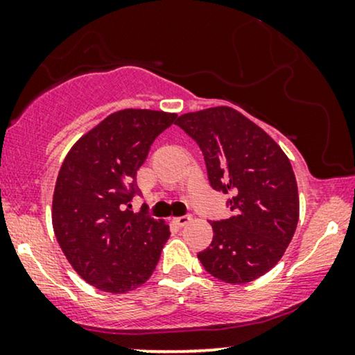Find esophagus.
Listing matches in <instances>:
<instances>
[{
    "label": "esophagus",
    "instance_id": "esophagus-1",
    "mask_svg": "<svg viewBox=\"0 0 355 355\" xmlns=\"http://www.w3.org/2000/svg\"><path fill=\"white\" fill-rule=\"evenodd\" d=\"M191 220H192V216L191 215H184V216H176V218H173V223L176 226H179V227H182V226H186L187 223H191Z\"/></svg>",
    "mask_w": 355,
    "mask_h": 355
}]
</instances>
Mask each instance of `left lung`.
<instances>
[{
	"label": "left lung",
	"instance_id": "8db88e82",
	"mask_svg": "<svg viewBox=\"0 0 355 355\" xmlns=\"http://www.w3.org/2000/svg\"><path fill=\"white\" fill-rule=\"evenodd\" d=\"M200 147L208 181L230 196L232 216L213 221L203 268L230 284L250 283L281 260L299 221L297 182L289 158L260 125L231 106L176 121Z\"/></svg>",
	"mask_w": 355,
	"mask_h": 355
}]
</instances>
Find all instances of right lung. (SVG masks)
<instances>
[{"mask_svg": "<svg viewBox=\"0 0 355 355\" xmlns=\"http://www.w3.org/2000/svg\"><path fill=\"white\" fill-rule=\"evenodd\" d=\"M176 118L155 110L116 111L82 135L61 164L53 230L72 268L96 289H137L158 263L169 226L129 208L150 145Z\"/></svg>", "mask_w": 355, "mask_h": 355, "instance_id": "1", "label": "right lung"}]
</instances>
